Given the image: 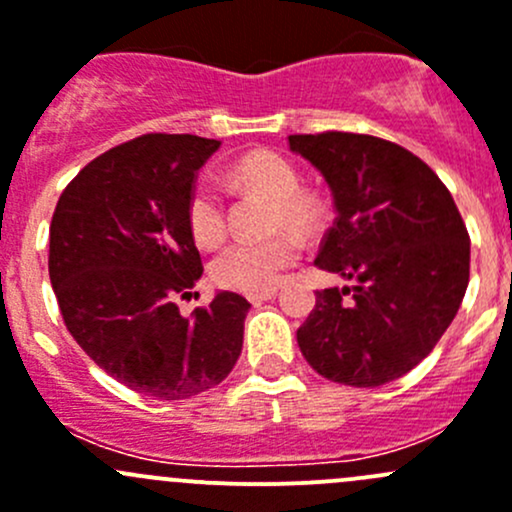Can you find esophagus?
<instances>
[{
    "mask_svg": "<svg viewBox=\"0 0 512 512\" xmlns=\"http://www.w3.org/2000/svg\"><path fill=\"white\" fill-rule=\"evenodd\" d=\"M273 296H276V291H263V293H254V296H249V301L254 303V306H258V303L263 301H271Z\"/></svg>",
    "mask_w": 512,
    "mask_h": 512,
    "instance_id": "1",
    "label": "esophagus"
}]
</instances>
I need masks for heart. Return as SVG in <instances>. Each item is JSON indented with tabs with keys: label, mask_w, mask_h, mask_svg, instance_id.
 <instances>
[{
	"label": "heart",
	"mask_w": 512,
	"mask_h": 512,
	"mask_svg": "<svg viewBox=\"0 0 512 512\" xmlns=\"http://www.w3.org/2000/svg\"><path fill=\"white\" fill-rule=\"evenodd\" d=\"M231 181L241 189L256 191L273 201L271 224L273 229H291L296 234H311L321 221V204L313 196L301 191V174L286 156L276 151H251L239 159L231 169ZM186 224L191 239L201 249H216L226 241L229 224H226L224 199L206 179L196 181L186 201ZM301 256V244L296 236L278 234L258 244L229 246L211 263V281L226 291L263 293L278 286L286 268Z\"/></svg>",
	"instance_id": "heart-1"
}]
</instances>
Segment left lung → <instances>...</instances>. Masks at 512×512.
I'll use <instances>...</instances> for the list:
<instances>
[{
    "instance_id": "left-lung-1",
    "label": "left lung",
    "mask_w": 512,
    "mask_h": 512,
    "mask_svg": "<svg viewBox=\"0 0 512 512\" xmlns=\"http://www.w3.org/2000/svg\"><path fill=\"white\" fill-rule=\"evenodd\" d=\"M326 179L336 221L316 266L356 286L316 291L298 348L333 383L376 388L428 356L458 313L470 239L426 161L393 141L348 131L288 136Z\"/></svg>"
}]
</instances>
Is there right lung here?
I'll return each instance as SVG.
<instances>
[{"instance_id": "add662e5", "label": "right lung", "mask_w": 512, "mask_h": 512, "mask_svg": "<svg viewBox=\"0 0 512 512\" xmlns=\"http://www.w3.org/2000/svg\"><path fill=\"white\" fill-rule=\"evenodd\" d=\"M221 146L144 134L84 166L54 209L49 278L74 341L131 391L181 401L219 386L244 346L251 303L231 291L181 316L201 278L186 224L196 171Z\"/></svg>"}]
</instances>
